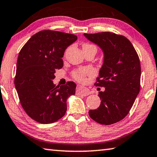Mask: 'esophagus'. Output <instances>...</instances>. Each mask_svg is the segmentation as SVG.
<instances>
[{"label":"esophagus","mask_w":157,"mask_h":157,"mask_svg":"<svg viewBox=\"0 0 157 157\" xmlns=\"http://www.w3.org/2000/svg\"><path fill=\"white\" fill-rule=\"evenodd\" d=\"M76 89H77V92H78V94L83 96V97H86V96H88L90 94V90L87 88H86V87H84L83 86H78L76 87Z\"/></svg>","instance_id":"esophagus-1"}]
</instances>
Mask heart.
Instances as JSON below:
<instances>
[{
  "instance_id": "b5f03b06",
  "label": "heart",
  "mask_w": 157,
  "mask_h": 157,
  "mask_svg": "<svg viewBox=\"0 0 157 157\" xmlns=\"http://www.w3.org/2000/svg\"><path fill=\"white\" fill-rule=\"evenodd\" d=\"M94 49L97 51V48L94 45L92 44L86 43L83 45V49ZM92 73V70L89 68H81L78 70H74L72 72L73 78L76 80L77 81L83 83L86 81V76L87 75H90Z\"/></svg>"
}]
</instances>
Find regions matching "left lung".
I'll return each mask as SVG.
<instances>
[{"instance_id":"left-lung-1","label":"left lung","mask_w":157,"mask_h":157,"mask_svg":"<svg viewBox=\"0 0 157 157\" xmlns=\"http://www.w3.org/2000/svg\"><path fill=\"white\" fill-rule=\"evenodd\" d=\"M84 36L99 46L104 53L103 64L94 86L104 87L105 91L98 92L101 105L90 110L89 115L100 124H113L127 116L139 93V58L124 36L109 32Z\"/></svg>"}]
</instances>
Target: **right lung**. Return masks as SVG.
<instances>
[{
  "instance_id": "obj_1",
  "label": "right lung",
  "mask_w": 157,
  "mask_h": 157,
  "mask_svg": "<svg viewBox=\"0 0 157 157\" xmlns=\"http://www.w3.org/2000/svg\"><path fill=\"white\" fill-rule=\"evenodd\" d=\"M76 35L43 30L33 35L19 52L14 85L27 114L36 122L57 121L67 111V99L75 94L76 84L54 85V73L63 66L62 58Z\"/></svg>"
}]
</instances>
